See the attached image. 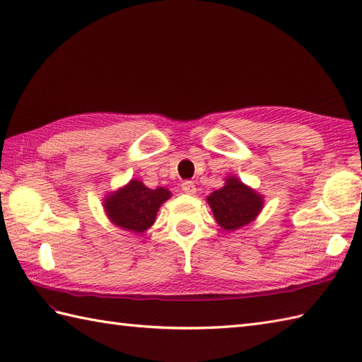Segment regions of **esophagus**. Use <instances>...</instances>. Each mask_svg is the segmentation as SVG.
Returning <instances> with one entry per match:
<instances>
[{"mask_svg":"<svg viewBox=\"0 0 362 362\" xmlns=\"http://www.w3.org/2000/svg\"><path fill=\"white\" fill-rule=\"evenodd\" d=\"M182 191L185 194H196V185L191 180H185L182 183Z\"/></svg>","mask_w":362,"mask_h":362,"instance_id":"obj_1","label":"esophagus"}]
</instances>
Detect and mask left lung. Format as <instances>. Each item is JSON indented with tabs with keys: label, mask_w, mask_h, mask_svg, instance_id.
<instances>
[{
	"label": "left lung",
	"mask_w": 362,
	"mask_h": 362,
	"mask_svg": "<svg viewBox=\"0 0 362 362\" xmlns=\"http://www.w3.org/2000/svg\"><path fill=\"white\" fill-rule=\"evenodd\" d=\"M206 202L211 206L214 219L227 232L250 224L263 210L264 204L263 196L244 185L235 175L227 177L226 185L213 191L206 197Z\"/></svg>",
	"instance_id": "8db88e82"
}]
</instances>
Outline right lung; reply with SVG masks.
Segmentation results:
<instances>
[{
    "instance_id": "right-lung-1",
    "label": "right lung",
    "mask_w": 362,
    "mask_h": 362,
    "mask_svg": "<svg viewBox=\"0 0 362 362\" xmlns=\"http://www.w3.org/2000/svg\"><path fill=\"white\" fill-rule=\"evenodd\" d=\"M171 197L169 189H151L140 180H130L126 187L104 199V210L112 224L127 232L143 233L156 222L160 205Z\"/></svg>"
}]
</instances>
